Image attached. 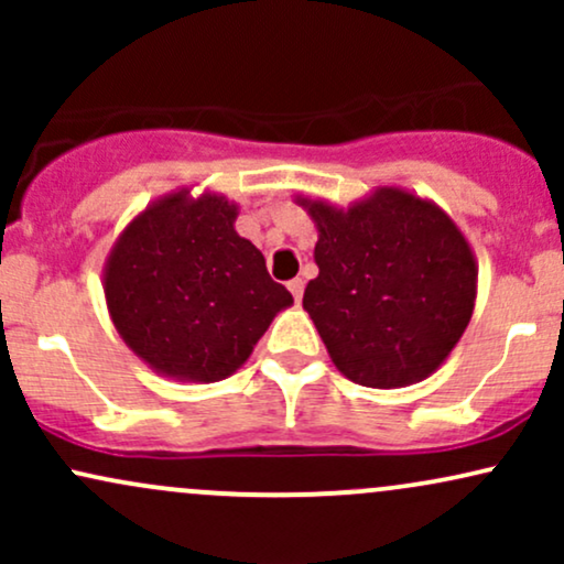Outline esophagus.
<instances>
[{"instance_id":"1","label":"esophagus","mask_w":564,"mask_h":564,"mask_svg":"<svg viewBox=\"0 0 564 564\" xmlns=\"http://www.w3.org/2000/svg\"><path fill=\"white\" fill-rule=\"evenodd\" d=\"M289 291H291V296H294L296 302H302V294H304V281H302V278H294V281H289Z\"/></svg>"}]
</instances>
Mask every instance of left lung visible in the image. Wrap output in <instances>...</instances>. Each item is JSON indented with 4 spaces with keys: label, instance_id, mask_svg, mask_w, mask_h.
Returning a JSON list of instances; mask_svg holds the SVG:
<instances>
[{
    "label": "left lung",
    "instance_id": "obj_1",
    "mask_svg": "<svg viewBox=\"0 0 564 564\" xmlns=\"http://www.w3.org/2000/svg\"><path fill=\"white\" fill-rule=\"evenodd\" d=\"M318 230L304 289L334 366L355 384L398 390L448 360L477 300L475 251L435 200L379 185L349 206L296 196Z\"/></svg>",
    "mask_w": 564,
    "mask_h": 564
}]
</instances>
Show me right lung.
I'll list each match as a JSON object with an SVG mask.
<instances>
[{
    "instance_id": "obj_1",
    "label": "right lung",
    "mask_w": 564,
    "mask_h": 564,
    "mask_svg": "<svg viewBox=\"0 0 564 564\" xmlns=\"http://www.w3.org/2000/svg\"><path fill=\"white\" fill-rule=\"evenodd\" d=\"M238 204L177 187L119 232L106 268L108 315L124 345L161 377L228 379L281 310L294 304L236 232Z\"/></svg>"
}]
</instances>
